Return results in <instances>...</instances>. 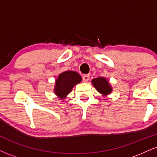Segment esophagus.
Instances as JSON below:
<instances>
[{
  "mask_svg": "<svg viewBox=\"0 0 157 157\" xmlns=\"http://www.w3.org/2000/svg\"><path fill=\"white\" fill-rule=\"evenodd\" d=\"M89 80V75H84L82 76V80H83L84 82H88Z\"/></svg>",
  "mask_w": 157,
  "mask_h": 157,
  "instance_id": "1",
  "label": "esophagus"
}]
</instances>
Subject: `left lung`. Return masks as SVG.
Here are the masks:
<instances>
[{
  "instance_id": "obj_1",
  "label": "left lung",
  "mask_w": 157,
  "mask_h": 157,
  "mask_svg": "<svg viewBox=\"0 0 157 157\" xmlns=\"http://www.w3.org/2000/svg\"><path fill=\"white\" fill-rule=\"evenodd\" d=\"M97 91L103 95H107L111 92V88L109 82L104 77H97L91 81Z\"/></svg>"
}]
</instances>
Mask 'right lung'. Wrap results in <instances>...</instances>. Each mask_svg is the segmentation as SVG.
<instances>
[{"label": "right lung", "mask_w": 157, "mask_h": 157, "mask_svg": "<svg viewBox=\"0 0 157 157\" xmlns=\"http://www.w3.org/2000/svg\"><path fill=\"white\" fill-rule=\"evenodd\" d=\"M82 78L78 73L67 71L61 73L56 80L55 92L61 99H64L69 94L75 85L81 82Z\"/></svg>", "instance_id": "add662e5"}]
</instances>
